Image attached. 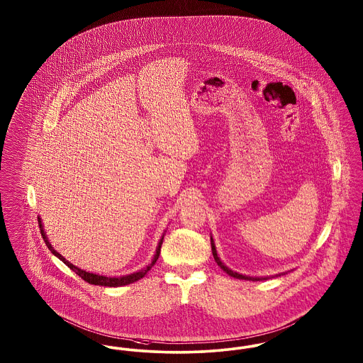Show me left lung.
Segmentation results:
<instances>
[{
    "label": "left lung",
    "mask_w": 363,
    "mask_h": 363,
    "mask_svg": "<svg viewBox=\"0 0 363 363\" xmlns=\"http://www.w3.org/2000/svg\"><path fill=\"white\" fill-rule=\"evenodd\" d=\"M211 245H212V254H213V258H215V261L218 263V266L228 274V276L233 277V278H238V279H247V281H261V279H266V278H254V277H247L242 276V274H238V273H235L233 270H230L227 266H224L223 264V262L218 259V252H216V247H215V243H213V240H212V238H211Z\"/></svg>",
    "instance_id": "8db88e82"
}]
</instances>
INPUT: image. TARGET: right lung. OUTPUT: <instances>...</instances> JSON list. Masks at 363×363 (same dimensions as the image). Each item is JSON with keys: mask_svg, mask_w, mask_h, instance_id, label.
I'll return each instance as SVG.
<instances>
[{"mask_svg": "<svg viewBox=\"0 0 363 363\" xmlns=\"http://www.w3.org/2000/svg\"><path fill=\"white\" fill-rule=\"evenodd\" d=\"M39 227H40V233H42V236H43L44 242H45V245L48 247V250L55 255V257H58L60 261L63 262L66 266H69L73 272H75L78 276L81 277L84 281H86L89 284H91V285H100V286H111V288H116V286H124V285H128V284H132V282H136L138 279H140V278H143V277L147 274V272L155 264V262L157 259L160 258V247H162V242H163V238L160 239V245L157 247V254L154 255V259L152 262L143 269V270H140V272H136V273H133V274H130V276H124V277H115V278H111V277H104L99 276V274H93V273H87L85 270H81V269H78V267H75L74 264H72L70 262L66 261L59 252H57L55 250H54V247L50 245V242L47 240V236H45V233L43 231V225H42V220L39 218Z\"/></svg>", "mask_w": 363, "mask_h": 363, "instance_id": "right-lung-1", "label": "right lung"}]
</instances>
